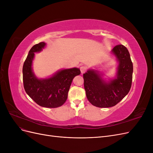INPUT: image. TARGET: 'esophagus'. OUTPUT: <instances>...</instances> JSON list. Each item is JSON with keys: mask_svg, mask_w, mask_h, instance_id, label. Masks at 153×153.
I'll use <instances>...</instances> for the list:
<instances>
[{"mask_svg": "<svg viewBox=\"0 0 153 153\" xmlns=\"http://www.w3.org/2000/svg\"><path fill=\"white\" fill-rule=\"evenodd\" d=\"M80 69L82 73H84L87 70V68L85 66H81L80 68Z\"/></svg>", "mask_w": 153, "mask_h": 153, "instance_id": "34e87169", "label": "esophagus"}]
</instances>
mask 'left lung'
Wrapping results in <instances>:
<instances>
[{
    "instance_id": "left-lung-1",
    "label": "left lung",
    "mask_w": 153,
    "mask_h": 153,
    "mask_svg": "<svg viewBox=\"0 0 153 153\" xmlns=\"http://www.w3.org/2000/svg\"><path fill=\"white\" fill-rule=\"evenodd\" d=\"M119 64L117 78L105 82L98 71L89 70L84 74V89L89 102L99 108L112 107L126 96L131 89L133 63L126 47L117 45L112 49Z\"/></svg>"
}]
</instances>
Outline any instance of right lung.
Segmentation results:
<instances>
[{"label":"right lung","instance_id":"1","mask_svg":"<svg viewBox=\"0 0 153 153\" xmlns=\"http://www.w3.org/2000/svg\"><path fill=\"white\" fill-rule=\"evenodd\" d=\"M45 45L41 42L30 50L23 66V82L27 94L37 104L46 108H57L66 102L73 79L81 72L75 68L63 69L47 79L37 78L32 70V62L34 52H39Z\"/></svg>","mask_w":153,"mask_h":153}]
</instances>
